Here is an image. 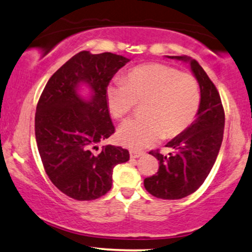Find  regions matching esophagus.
<instances>
[{"label": "esophagus", "instance_id": "1", "mask_svg": "<svg viewBox=\"0 0 252 252\" xmlns=\"http://www.w3.org/2000/svg\"><path fill=\"white\" fill-rule=\"evenodd\" d=\"M142 155H143V153H139V151H130V157H131V158H138V157H141Z\"/></svg>", "mask_w": 252, "mask_h": 252}]
</instances>
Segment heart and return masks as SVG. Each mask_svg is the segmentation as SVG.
Returning a JSON list of instances; mask_svg holds the SVG:
<instances>
[{
    "label": "heart",
    "mask_w": 252,
    "mask_h": 252,
    "mask_svg": "<svg viewBox=\"0 0 252 252\" xmlns=\"http://www.w3.org/2000/svg\"><path fill=\"white\" fill-rule=\"evenodd\" d=\"M105 98L116 120L126 117L137 102H144L143 117L130 118L117 131L121 144L141 150L155 144L163 135L172 138L186 131L198 111L201 92L191 74L153 63L130 70L126 82L108 86Z\"/></svg>",
    "instance_id": "heart-1"
}]
</instances>
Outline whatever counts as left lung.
I'll return each instance as SVG.
<instances>
[{
  "instance_id": "8db88e82",
  "label": "left lung",
  "mask_w": 252,
  "mask_h": 252,
  "mask_svg": "<svg viewBox=\"0 0 252 252\" xmlns=\"http://www.w3.org/2000/svg\"><path fill=\"white\" fill-rule=\"evenodd\" d=\"M189 62L201 89L197 117L186 131L171 139L168 156L150 151L159 160L158 171L144 180L147 191L157 198L181 199L195 192L208 177L216 162L223 141L224 109L213 81L196 60L188 56H168Z\"/></svg>"
}]
</instances>
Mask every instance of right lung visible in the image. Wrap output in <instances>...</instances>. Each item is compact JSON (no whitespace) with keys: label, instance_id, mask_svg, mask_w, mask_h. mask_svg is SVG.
<instances>
[{"label":"right lung","instance_id":"obj_1","mask_svg":"<svg viewBox=\"0 0 252 252\" xmlns=\"http://www.w3.org/2000/svg\"><path fill=\"white\" fill-rule=\"evenodd\" d=\"M111 53L80 51L53 75L39 97L35 114L38 153L49 180L60 191L77 201L105 195L113 184V169L129 160V151L97 144L115 132L105 98L109 82L129 62ZM86 83L92 97L78 95Z\"/></svg>","mask_w":252,"mask_h":252}]
</instances>
